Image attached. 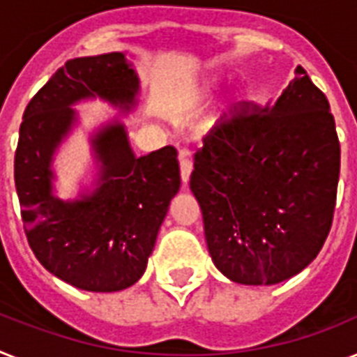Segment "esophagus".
<instances>
[{"instance_id": "obj_1", "label": "esophagus", "mask_w": 357, "mask_h": 357, "mask_svg": "<svg viewBox=\"0 0 357 357\" xmlns=\"http://www.w3.org/2000/svg\"><path fill=\"white\" fill-rule=\"evenodd\" d=\"M178 162H181L182 182H188L190 181L191 169H193V164H191L190 151H188V149H181V153H178Z\"/></svg>"}]
</instances>
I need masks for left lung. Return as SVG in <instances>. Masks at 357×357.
Returning <instances> with one entry per match:
<instances>
[{
	"label": "left lung",
	"mask_w": 357,
	"mask_h": 357,
	"mask_svg": "<svg viewBox=\"0 0 357 357\" xmlns=\"http://www.w3.org/2000/svg\"><path fill=\"white\" fill-rule=\"evenodd\" d=\"M340 164L331 104L301 66L272 104L234 105L190 178L215 266L241 284H278L308 266L331 231Z\"/></svg>",
	"instance_id": "8db88e82"
}]
</instances>
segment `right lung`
<instances>
[{
	"label": "right lung",
	"instance_id": "add662e5",
	"mask_svg": "<svg viewBox=\"0 0 357 357\" xmlns=\"http://www.w3.org/2000/svg\"><path fill=\"white\" fill-rule=\"evenodd\" d=\"M137 93V73L122 52L75 58L23 113L14 181L26 241L49 272L82 290L119 291L142 278L169 200L181 188L175 147L135 157L126 129L114 122L93 140L102 162L96 191L75 202L52 197L51 158L75 120L69 105L102 96L129 111Z\"/></svg>",
	"mask_w": 357,
	"mask_h": 357
}]
</instances>
